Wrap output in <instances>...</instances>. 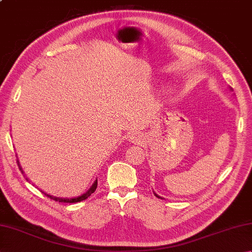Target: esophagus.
<instances>
[{
    "instance_id": "34e87169",
    "label": "esophagus",
    "mask_w": 252,
    "mask_h": 252,
    "mask_svg": "<svg viewBox=\"0 0 252 252\" xmlns=\"http://www.w3.org/2000/svg\"><path fill=\"white\" fill-rule=\"evenodd\" d=\"M130 141L132 143H141L142 142V136H141V134H137V133H134V134L131 135Z\"/></svg>"
}]
</instances>
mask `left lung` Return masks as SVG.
I'll return each mask as SVG.
<instances>
[{
  "instance_id": "8db88e82",
  "label": "left lung",
  "mask_w": 252,
  "mask_h": 252,
  "mask_svg": "<svg viewBox=\"0 0 252 252\" xmlns=\"http://www.w3.org/2000/svg\"><path fill=\"white\" fill-rule=\"evenodd\" d=\"M154 194H155V195H156V197H158V198H161V197H159V196H158V195L156 194V192H154Z\"/></svg>"
}]
</instances>
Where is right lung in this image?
<instances>
[{
	"label": "right lung",
	"instance_id": "right-lung-1",
	"mask_svg": "<svg viewBox=\"0 0 252 252\" xmlns=\"http://www.w3.org/2000/svg\"><path fill=\"white\" fill-rule=\"evenodd\" d=\"M17 163H18V167H19V169H20V171L21 172L24 173V171H23V169H21V167H20V164H19V161L17 160ZM28 180V179H27ZM96 187H97V180H96L95 182H94V184L91 186V189L85 192V194H82L81 196H78V197H74V198H61V197H53V196H51V195H49V194H46V192H44V195H46L47 197H50L51 199H54L55 201H60V202H70V203H72V202H79V201H82V200H84V199H87L88 197H90L91 195L93 194V192L95 191V189H96Z\"/></svg>",
	"mask_w": 252,
	"mask_h": 252
}]
</instances>
